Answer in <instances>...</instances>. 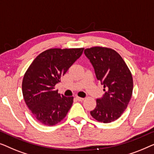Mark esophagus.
<instances>
[{
  "label": "esophagus",
  "mask_w": 154,
  "mask_h": 154,
  "mask_svg": "<svg viewBox=\"0 0 154 154\" xmlns=\"http://www.w3.org/2000/svg\"><path fill=\"white\" fill-rule=\"evenodd\" d=\"M76 98H77V100H79V101H83L84 100V98H80V97H78V96L76 97Z\"/></svg>",
  "instance_id": "1"
}]
</instances>
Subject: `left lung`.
Instances as JSON below:
<instances>
[{
  "mask_svg": "<svg viewBox=\"0 0 154 154\" xmlns=\"http://www.w3.org/2000/svg\"><path fill=\"white\" fill-rule=\"evenodd\" d=\"M84 54L105 91L103 98L96 100V107L91 115L99 122H112L123 113L133 94L131 70L119 54L111 48L93 47L86 49Z\"/></svg>",
  "mask_w": 154,
  "mask_h": 154,
  "instance_id": "8db88e82",
  "label": "left lung"
}]
</instances>
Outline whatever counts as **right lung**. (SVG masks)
Here are the masks:
<instances>
[{
    "instance_id": "add662e5",
    "label": "right lung",
    "mask_w": 154,
    "mask_h": 154,
    "mask_svg": "<svg viewBox=\"0 0 154 154\" xmlns=\"http://www.w3.org/2000/svg\"><path fill=\"white\" fill-rule=\"evenodd\" d=\"M84 49H49L37 56L26 71L22 81L23 99L35 119L42 125L57 124L70 109L74 98L60 95L55 85Z\"/></svg>"
}]
</instances>
